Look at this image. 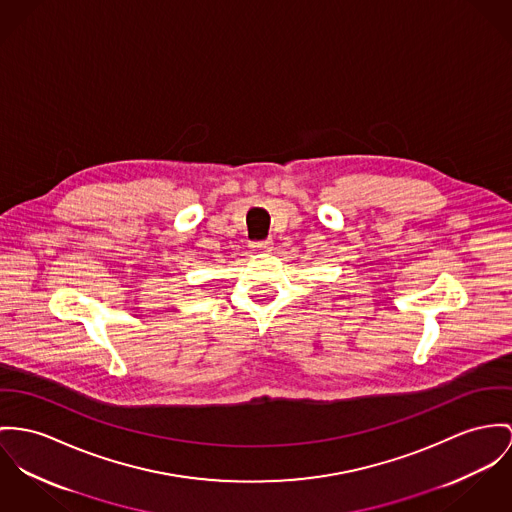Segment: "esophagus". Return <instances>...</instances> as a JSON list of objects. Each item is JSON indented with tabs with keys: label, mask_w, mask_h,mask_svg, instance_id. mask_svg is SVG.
<instances>
[{
	"label": "esophagus",
	"mask_w": 512,
	"mask_h": 512,
	"mask_svg": "<svg viewBox=\"0 0 512 512\" xmlns=\"http://www.w3.org/2000/svg\"><path fill=\"white\" fill-rule=\"evenodd\" d=\"M251 249H255V251H271V249H273V241H271V239L253 241V243H251Z\"/></svg>",
	"instance_id": "esophagus-1"
}]
</instances>
